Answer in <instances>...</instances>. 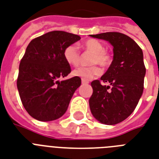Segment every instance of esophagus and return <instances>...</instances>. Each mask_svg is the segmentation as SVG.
I'll use <instances>...</instances> for the list:
<instances>
[{
  "label": "esophagus",
  "mask_w": 159,
  "mask_h": 159,
  "mask_svg": "<svg viewBox=\"0 0 159 159\" xmlns=\"http://www.w3.org/2000/svg\"><path fill=\"white\" fill-rule=\"evenodd\" d=\"M89 82H88V81H86V80H83L82 79V84L85 85V84H88Z\"/></svg>",
  "instance_id": "esophagus-1"
}]
</instances>
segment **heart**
<instances>
[{"label":"heart","mask_w":159,"mask_h":159,"mask_svg":"<svg viewBox=\"0 0 159 159\" xmlns=\"http://www.w3.org/2000/svg\"><path fill=\"white\" fill-rule=\"evenodd\" d=\"M86 50L93 53L91 60L92 64H100L102 67H107L111 64V57L106 52V47L102 42L97 39H88L82 44ZM65 61L71 66H77L80 62V53L76 44H70L63 51ZM101 68L97 65L91 67H79L72 72V74L86 81H89L101 74Z\"/></svg>","instance_id":"heart-1"}]
</instances>
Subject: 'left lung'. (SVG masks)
Returning a JSON list of instances; mask_svg holds the SVG:
<instances>
[{
    "label": "left lung",
    "mask_w": 159,
    "mask_h": 159,
    "mask_svg": "<svg viewBox=\"0 0 159 159\" xmlns=\"http://www.w3.org/2000/svg\"><path fill=\"white\" fill-rule=\"evenodd\" d=\"M108 41L113 46V61L99 80L91 83L93 93L89 99L92 116L104 125H112L125 120L134 111L143 94L146 69L143 51L130 37L118 33L91 34Z\"/></svg>",
    "instance_id": "obj_1"
}]
</instances>
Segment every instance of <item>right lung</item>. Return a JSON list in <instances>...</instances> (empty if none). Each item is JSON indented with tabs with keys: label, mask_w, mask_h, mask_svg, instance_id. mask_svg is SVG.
<instances>
[{
	"label": "right lung",
	"mask_w": 159,
	"mask_h": 159,
	"mask_svg": "<svg viewBox=\"0 0 159 159\" xmlns=\"http://www.w3.org/2000/svg\"><path fill=\"white\" fill-rule=\"evenodd\" d=\"M80 36L55 30L35 38L26 48L19 67L17 88L26 111L39 121H52L67 111L81 78L60 81L71 72L63 51Z\"/></svg>",
	"instance_id": "right-lung-1"
}]
</instances>
